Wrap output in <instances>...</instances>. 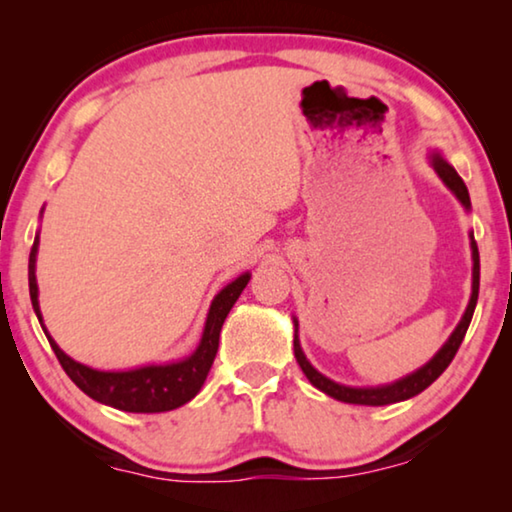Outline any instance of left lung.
Instances as JSON below:
<instances>
[{"instance_id": "left-lung-1", "label": "left lung", "mask_w": 512, "mask_h": 512, "mask_svg": "<svg viewBox=\"0 0 512 512\" xmlns=\"http://www.w3.org/2000/svg\"><path fill=\"white\" fill-rule=\"evenodd\" d=\"M433 167H436L440 179H443L445 184L450 186V191H454V195H457V198L461 200V205L471 207L468 188H466L464 181H461L457 170H454L450 163H445V160L440 156H433ZM471 249H473V293H471V303H468L464 317H461L459 326L454 328L450 340L445 342L443 349H440V352L433 356V359L426 363L424 368H419L417 373L403 377V380H398L394 384H384V387H370V389L342 387V384H335L333 380H328V377L317 373V370L310 366V361L305 359L303 349H300L298 331H296V335H293V354H296L298 366L303 368L307 380H310L317 389L324 391V394L338 398V401H342V403H354V405H389V403H398V401H405V398L422 394V391L429 387V384L436 382L438 377L443 375V370L450 366L454 354L459 352V345H461V340H464V335L468 331V324H471V319H473L475 303H478V289H480V254H478V244H475V240H471Z\"/></svg>"}]
</instances>
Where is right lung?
I'll return each instance as SVG.
<instances>
[{
	"instance_id": "add662e5",
	"label": "right lung",
	"mask_w": 512,
	"mask_h": 512,
	"mask_svg": "<svg viewBox=\"0 0 512 512\" xmlns=\"http://www.w3.org/2000/svg\"><path fill=\"white\" fill-rule=\"evenodd\" d=\"M37 244L39 240H34L30 251V272H27V277H30L32 307L41 321L37 300V277H34ZM247 282L249 275L237 277L233 284H228L226 289L214 298L212 307H209L200 347L195 349V354L188 356L186 361L170 363V366H146L128 370V373H102V370H93L83 366V363L69 359V356L55 345L51 335L46 333V328H41H44L46 338L51 342L62 370H65L69 380H72L83 394L125 412H167L191 401V398L200 391L202 384H205L209 368H212L214 363L216 349H219L223 321H226L230 307L235 305L237 298H240V293L244 291Z\"/></svg>"
}]
</instances>
